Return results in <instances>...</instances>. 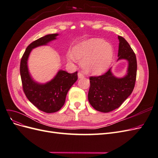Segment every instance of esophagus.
I'll return each mask as SVG.
<instances>
[{"mask_svg":"<svg viewBox=\"0 0 158 158\" xmlns=\"http://www.w3.org/2000/svg\"><path fill=\"white\" fill-rule=\"evenodd\" d=\"M78 77L79 79L83 78L84 77V75L82 73H80V72H79V73H78Z\"/></svg>","mask_w":158,"mask_h":158,"instance_id":"34e87169","label":"esophagus"}]
</instances>
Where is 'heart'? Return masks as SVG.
<instances>
[{
  "label": "heart",
  "mask_w": 158,
  "mask_h": 158,
  "mask_svg": "<svg viewBox=\"0 0 158 158\" xmlns=\"http://www.w3.org/2000/svg\"><path fill=\"white\" fill-rule=\"evenodd\" d=\"M113 59L112 45L101 38H91L81 41L73 47V52L66 53V59L69 61H82L84 70L94 74L106 72Z\"/></svg>",
  "instance_id": "heart-1"
}]
</instances>
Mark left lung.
Here are the masks:
<instances>
[{"label":"left lung","mask_w":158,"mask_h":158,"mask_svg":"<svg viewBox=\"0 0 158 158\" xmlns=\"http://www.w3.org/2000/svg\"><path fill=\"white\" fill-rule=\"evenodd\" d=\"M118 39L117 61L127 60L126 74L121 78L117 77L111 68L106 74L89 78L88 101L91 106L100 112L108 113L120 107L135 88L137 70L135 53L123 37L118 36Z\"/></svg>","instance_id":"1"}]
</instances>
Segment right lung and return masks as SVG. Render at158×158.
Instances as JSON below:
<instances>
[{
	"label": "right lung",
	"instance_id": "right-lung-1",
	"mask_svg": "<svg viewBox=\"0 0 158 158\" xmlns=\"http://www.w3.org/2000/svg\"><path fill=\"white\" fill-rule=\"evenodd\" d=\"M58 33L48 34L38 39L27 46L20 62V76L23 89L29 101L41 111L51 113L58 111L64 106L66 94L78 80L77 72L69 74L59 70L55 77L46 83L33 80L27 66V60L32 49L47 45L56 40Z\"/></svg>",
	"mask_w": 158,
	"mask_h": 158
}]
</instances>
